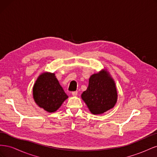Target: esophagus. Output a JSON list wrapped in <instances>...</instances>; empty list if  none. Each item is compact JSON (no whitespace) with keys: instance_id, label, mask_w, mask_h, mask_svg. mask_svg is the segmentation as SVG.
Returning a JSON list of instances; mask_svg holds the SVG:
<instances>
[{"instance_id":"esophagus-1","label":"esophagus","mask_w":157,"mask_h":157,"mask_svg":"<svg viewBox=\"0 0 157 157\" xmlns=\"http://www.w3.org/2000/svg\"><path fill=\"white\" fill-rule=\"evenodd\" d=\"M72 95H73V96H77V95H78V92H77V91H76V92H72Z\"/></svg>"}]
</instances>
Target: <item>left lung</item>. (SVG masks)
I'll return each instance as SVG.
<instances>
[{
  "label": "left lung",
  "instance_id": "1",
  "mask_svg": "<svg viewBox=\"0 0 157 157\" xmlns=\"http://www.w3.org/2000/svg\"><path fill=\"white\" fill-rule=\"evenodd\" d=\"M81 98L93 115L103 114L115 107L118 99L117 87L107 70L90 76L88 87Z\"/></svg>",
  "mask_w": 157,
  "mask_h": 157
}]
</instances>
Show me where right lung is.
I'll return each mask as SVG.
<instances>
[{
  "mask_svg": "<svg viewBox=\"0 0 157 157\" xmlns=\"http://www.w3.org/2000/svg\"><path fill=\"white\" fill-rule=\"evenodd\" d=\"M33 96L36 105L48 113L56 112L68 98L55 73L49 72L42 73L37 78Z\"/></svg>",
  "mask_w": 157,
  "mask_h": 157,
  "instance_id": "add662e5",
  "label": "right lung"
}]
</instances>
